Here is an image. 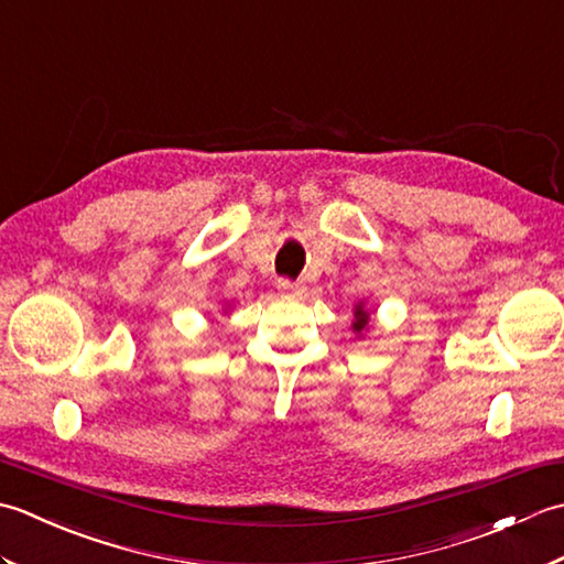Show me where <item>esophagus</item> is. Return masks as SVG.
Instances as JSON below:
<instances>
[{
	"label": "esophagus",
	"instance_id": "1",
	"mask_svg": "<svg viewBox=\"0 0 564 564\" xmlns=\"http://www.w3.org/2000/svg\"><path fill=\"white\" fill-rule=\"evenodd\" d=\"M279 291L285 295H303L305 283L303 281H291V279H281L279 281Z\"/></svg>",
	"mask_w": 564,
	"mask_h": 564
}]
</instances>
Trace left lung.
<instances>
[{"label": "left lung", "mask_w": 564, "mask_h": 564, "mask_svg": "<svg viewBox=\"0 0 564 564\" xmlns=\"http://www.w3.org/2000/svg\"><path fill=\"white\" fill-rule=\"evenodd\" d=\"M366 325H368V315L364 313L361 307H356V322H354V329H356V332H361Z\"/></svg>", "instance_id": "1"}]
</instances>
